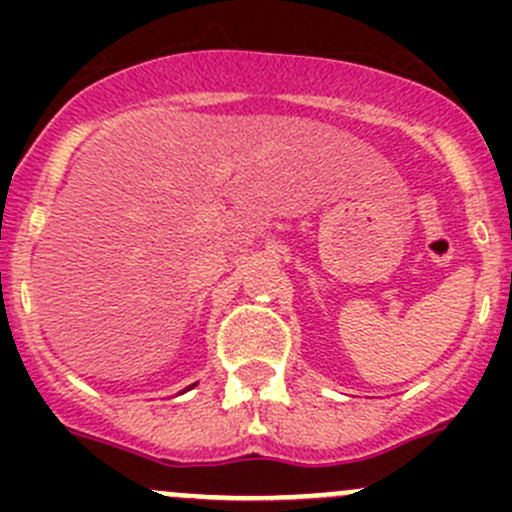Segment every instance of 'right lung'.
Wrapping results in <instances>:
<instances>
[{"label":"right lung","instance_id":"obj_1","mask_svg":"<svg viewBox=\"0 0 512 512\" xmlns=\"http://www.w3.org/2000/svg\"><path fill=\"white\" fill-rule=\"evenodd\" d=\"M193 386H195V384H193Z\"/></svg>","mask_w":512,"mask_h":512}]
</instances>
